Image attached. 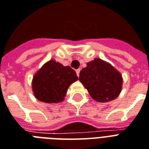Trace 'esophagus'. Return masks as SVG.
I'll use <instances>...</instances> for the list:
<instances>
[{
    "instance_id": "34e87169",
    "label": "esophagus",
    "mask_w": 149,
    "mask_h": 149,
    "mask_svg": "<svg viewBox=\"0 0 149 149\" xmlns=\"http://www.w3.org/2000/svg\"><path fill=\"white\" fill-rule=\"evenodd\" d=\"M76 72H77V77H79V72H80V69H78V70H76Z\"/></svg>"
}]
</instances>
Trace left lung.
<instances>
[{"mask_svg":"<svg viewBox=\"0 0 149 149\" xmlns=\"http://www.w3.org/2000/svg\"><path fill=\"white\" fill-rule=\"evenodd\" d=\"M79 80L93 99L108 102L116 99L122 91V75L109 62L95 58L79 72Z\"/></svg>","mask_w":149,"mask_h":149,"instance_id":"obj_1","label":"left lung"}]
</instances>
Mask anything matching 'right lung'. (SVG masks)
Listing matches in <instances>:
<instances>
[{"instance_id":"right-lung-1","label":"right lung","mask_w":149,"mask_h":149,"mask_svg":"<svg viewBox=\"0 0 149 149\" xmlns=\"http://www.w3.org/2000/svg\"><path fill=\"white\" fill-rule=\"evenodd\" d=\"M78 79L70 66L52 59L44 63L33 76L32 89L35 97L45 103L63 102L68 88Z\"/></svg>"}]
</instances>
